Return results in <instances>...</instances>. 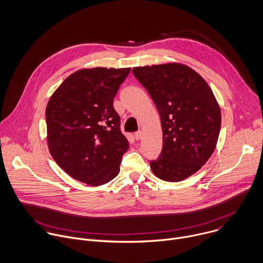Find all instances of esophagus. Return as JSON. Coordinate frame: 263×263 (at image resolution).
Here are the masks:
<instances>
[{
  "mask_svg": "<svg viewBox=\"0 0 263 263\" xmlns=\"http://www.w3.org/2000/svg\"><path fill=\"white\" fill-rule=\"evenodd\" d=\"M142 136H143V132H141V130H139V132H137V133H135V138H136V140H140V139H142Z\"/></svg>",
  "mask_w": 263,
  "mask_h": 263,
  "instance_id": "obj_1",
  "label": "esophagus"
}]
</instances>
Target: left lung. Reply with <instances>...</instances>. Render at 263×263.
I'll return each mask as SVG.
<instances>
[{
    "label": "left lung",
    "instance_id": "obj_1",
    "mask_svg": "<svg viewBox=\"0 0 263 263\" xmlns=\"http://www.w3.org/2000/svg\"><path fill=\"white\" fill-rule=\"evenodd\" d=\"M133 73L161 116L163 149L150 162L153 174L169 182L192 176L214 153L221 129V109L211 87L177 62L134 67Z\"/></svg>",
    "mask_w": 263,
    "mask_h": 263
}]
</instances>
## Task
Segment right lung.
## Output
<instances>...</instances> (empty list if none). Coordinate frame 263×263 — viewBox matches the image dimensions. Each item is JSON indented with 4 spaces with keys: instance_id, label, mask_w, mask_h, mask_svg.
<instances>
[{
    "instance_id": "obj_1",
    "label": "right lung",
    "mask_w": 263,
    "mask_h": 263,
    "mask_svg": "<svg viewBox=\"0 0 263 263\" xmlns=\"http://www.w3.org/2000/svg\"><path fill=\"white\" fill-rule=\"evenodd\" d=\"M130 68L77 70L50 96L46 110L47 146L59 167L93 186L114 179L129 143L120 129L113 100Z\"/></svg>"
}]
</instances>
